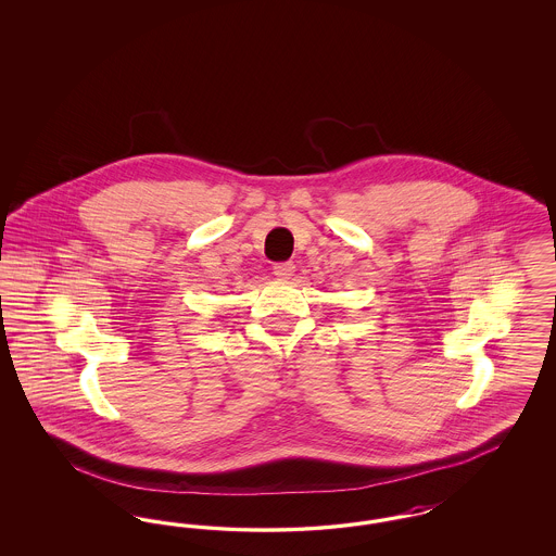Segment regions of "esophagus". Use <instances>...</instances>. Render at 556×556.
Returning <instances> with one entry per match:
<instances>
[{
	"instance_id": "34e87169",
	"label": "esophagus",
	"mask_w": 556,
	"mask_h": 556,
	"mask_svg": "<svg viewBox=\"0 0 556 556\" xmlns=\"http://www.w3.org/2000/svg\"><path fill=\"white\" fill-rule=\"evenodd\" d=\"M293 270H295V265L291 261H288V263H277V265L273 266V273L277 277H281V279H290Z\"/></svg>"
}]
</instances>
